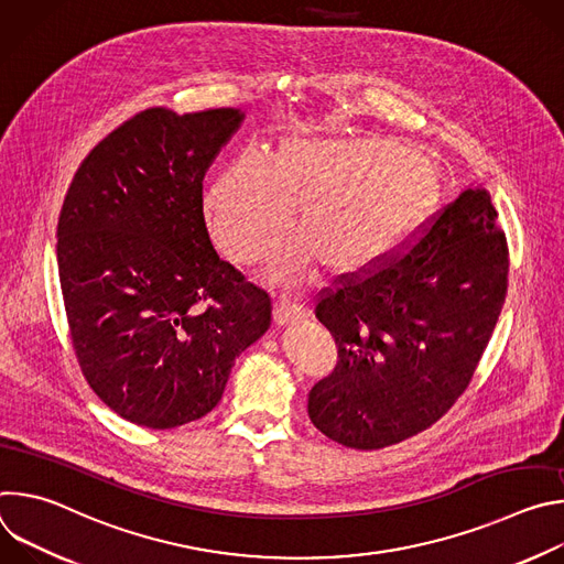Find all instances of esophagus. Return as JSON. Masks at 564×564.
Instances as JSON below:
<instances>
[{
  "label": "esophagus",
  "instance_id": "obj_1",
  "mask_svg": "<svg viewBox=\"0 0 564 564\" xmlns=\"http://www.w3.org/2000/svg\"><path fill=\"white\" fill-rule=\"evenodd\" d=\"M305 316V310L303 305L294 303V301H288V299H281L274 307V324L276 326H292V324H299V321Z\"/></svg>",
  "mask_w": 564,
  "mask_h": 564
}]
</instances>
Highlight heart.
Instances as JSON below:
<instances>
[{"label":"heart","instance_id":"1","mask_svg":"<svg viewBox=\"0 0 564 564\" xmlns=\"http://www.w3.org/2000/svg\"><path fill=\"white\" fill-rule=\"evenodd\" d=\"M431 160L379 135L285 138L268 160L238 158L205 194V214L225 254L252 265L265 259L296 214L292 243L274 279L301 283L316 265L341 283L383 270L440 207Z\"/></svg>","mask_w":564,"mask_h":564}]
</instances>
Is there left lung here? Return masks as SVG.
I'll use <instances>...</instances> for the list:
<instances>
[{
  "label": "left lung",
  "instance_id": "8db88e82",
  "mask_svg": "<svg viewBox=\"0 0 564 564\" xmlns=\"http://www.w3.org/2000/svg\"><path fill=\"white\" fill-rule=\"evenodd\" d=\"M509 250L489 192L464 189L401 261L326 292L339 361L307 394L312 424L375 451L433 426L466 390L507 296Z\"/></svg>",
  "mask_w": 564,
  "mask_h": 564
}]
</instances>
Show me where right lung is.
Listing matches in <instances>:
<instances>
[{
  "label": "right lung",
  "mask_w": 564,
  "mask_h": 564,
  "mask_svg": "<svg viewBox=\"0 0 564 564\" xmlns=\"http://www.w3.org/2000/svg\"><path fill=\"white\" fill-rule=\"evenodd\" d=\"M240 109H147L83 160L57 220L75 357L94 392L138 426L207 415L236 357L272 324V299L216 254L203 178Z\"/></svg>",
  "instance_id": "obj_1"
}]
</instances>
